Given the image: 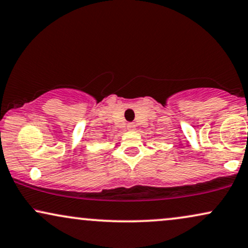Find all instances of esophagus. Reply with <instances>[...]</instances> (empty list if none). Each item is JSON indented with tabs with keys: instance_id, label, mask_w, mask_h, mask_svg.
Listing matches in <instances>:
<instances>
[{
	"instance_id": "1",
	"label": "esophagus",
	"mask_w": 248,
	"mask_h": 248,
	"mask_svg": "<svg viewBox=\"0 0 248 248\" xmlns=\"http://www.w3.org/2000/svg\"><path fill=\"white\" fill-rule=\"evenodd\" d=\"M136 124H134V123H129V124H127V130H130V131H134V130H136Z\"/></svg>"
}]
</instances>
